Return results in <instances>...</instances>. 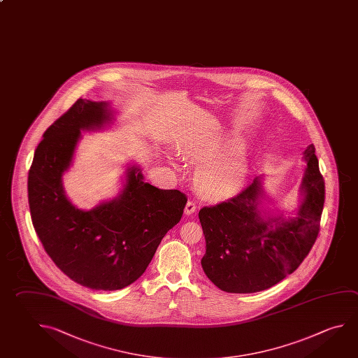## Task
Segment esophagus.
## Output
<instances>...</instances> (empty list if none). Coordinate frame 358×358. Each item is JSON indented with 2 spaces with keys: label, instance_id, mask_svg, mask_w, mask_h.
I'll return each mask as SVG.
<instances>
[{
  "label": "esophagus",
  "instance_id": "esophagus-1",
  "mask_svg": "<svg viewBox=\"0 0 358 358\" xmlns=\"http://www.w3.org/2000/svg\"><path fill=\"white\" fill-rule=\"evenodd\" d=\"M196 208H197L196 202H194V201L189 200L187 203H186V207H185V213H186V215H191V213H194V211H196Z\"/></svg>",
  "mask_w": 358,
  "mask_h": 358
}]
</instances>
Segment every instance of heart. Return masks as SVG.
<instances>
[{"label":"heart","mask_w":358,"mask_h":358,"mask_svg":"<svg viewBox=\"0 0 358 358\" xmlns=\"http://www.w3.org/2000/svg\"><path fill=\"white\" fill-rule=\"evenodd\" d=\"M238 150H240V145L236 141H226L206 150H188L187 157L192 162L207 164L201 166L194 178L196 187L203 197L211 200L226 199L238 192L244 185L245 177L248 173L246 159L241 155H234L224 160L220 159ZM219 159L222 161L219 162Z\"/></svg>","instance_id":"b5f03b06"}]
</instances>
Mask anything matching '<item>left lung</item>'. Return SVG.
Returning a JSON list of instances; mask_svg holds the SVG:
<instances>
[{"mask_svg": "<svg viewBox=\"0 0 358 358\" xmlns=\"http://www.w3.org/2000/svg\"><path fill=\"white\" fill-rule=\"evenodd\" d=\"M303 158L304 200L296 217L263 219L257 210L262 194L257 178L231 199L201 208L206 240L201 264L217 288L240 294L262 292L292 274L307 257L320 234L326 189L313 145Z\"/></svg>", "mask_w": 358, "mask_h": 358, "instance_id": "obj_1", "label": "left lung"}]
</instances>
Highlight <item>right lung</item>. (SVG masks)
I'll use <instances>...</instances> for the list:
<instances>
[{"label": "right lung", "instance_id": "add662e5", "mask_svg": "<svg viewBox=\"0 0 358 358\" xmlns=\"http://www.w3.org/2000/svg\"><path fill=\"white\" fill-rule=\"evenodd\" d=\"M112 120L104 101L78 99L44 133L29 171L32 225L45 251L71 280L94 290H117L145 273L167 231L178 224L187 196L143 181L127 170L118 199L90 211L71 205L62 177L73 161L80 131Z\"/></svg>", "mask_w": 358, "mask_h": 358}]
</instances>
